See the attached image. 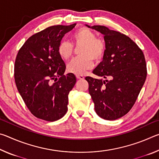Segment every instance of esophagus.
I'll return each instance as SVG.
<instances>
[{"label": "esophagus", "instance_id": "esophagus-1", "mask_svg": "<svg viewBox=\"0 0 159 159\" xmlns=\"http://www.w3.org/2000/svg\"><path fill=\"white\" fill-rule=\"evenodd\" d=\"M76 79H80V80H82V79H84V76H83V75H76Z\"/></svg>", "mask_w": 159, "mask_h": 159}]
</instances>
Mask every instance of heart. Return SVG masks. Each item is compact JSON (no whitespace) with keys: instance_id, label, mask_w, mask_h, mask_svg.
<instances>
[{"instance_id":"obj_1","label":"heart","mask_w":159,"mask_h":159,"mask_svg":"<svg viewBox=\"0 0 159 159\" xmlns=\"http://www.w3.org/2000/svg\"><path fill=\"white\" fill-rule=\"evenodd\" d=\"M72 44L68 41H61L58 45L57 53L64 61L71 59L74 53V46L78 47L79 57L74 59L66 69L69 73L81 75L93 66L95 62L100 61L105 52V43L103 40L96 38L93 31L85 27L78 29L71 36Z\"/></svg>"}]
</instances>
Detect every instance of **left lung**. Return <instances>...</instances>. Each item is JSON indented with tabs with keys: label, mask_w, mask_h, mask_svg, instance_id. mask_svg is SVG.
Masks as SVG:
<instances>
[{
	"label": "left lung",
	"mask_w": 159,
	"mask_h": 159,
	"mask_svg": "<svg viewBox=\"0 0 159 159\" xmlns=\"http://www.w3.org/2000/svg\"><path fill=\"white\" fill-rule=\"evenodd\" d=\"M86 26L103 34L106 45L103 60L93 73L109 80L85 77L95 110L104 119H118L132 109L146 80L144 55L125 34L104 26Z\"/></svg>",
	"instance_id": "8db88e82"
}]
</instances>
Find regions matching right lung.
<instances>
[{
    "mask_svg": "<svg viewBox=\"0 0 159 159\" xmlns=\"http://www.w3.org/2000/svg\"><path fill=\"white\" fill-rule=\"evenodd\" d=\"M76 25L52 26L34 34L16 57V86L29 111L40 119L55 121L68 110V95L76 79L73 74H64L66 65L57 47Z\"/></svg>",
    "mask_w": 159,
    "mask_h": 159,
    "instance_id": "add662e5",
    "label": "right lung"
}]
</instances>
